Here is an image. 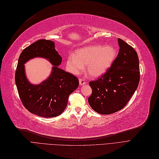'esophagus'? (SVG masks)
I'll return each mask as SVG.
<instances>
[{"label":"esophagus","instance_id":"obj_1","mask_svg":"<svg viewBox=\"0 0 159 159\" xmlns=\"http://www.w3.org/2000/svg\"><path fill=\"white\" fill-rule=\"evenodd\" d=\"M86 81L84 80V79H82V78H80L79 79V84H80V85H84V84H86Z\"/></svg>","mask_w":159,"mask_h":159}]
</instances>
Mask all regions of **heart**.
<instances>
[{"mask_svg": "<svg viewBox=\"0 0 159 159\" xmlns=\"http://www.w3.org/2000/svg\"><path fill=\"white\" fill-rule=\"evenodd\" d=\"M116 50L111 46L91 45L79 49L76 56L70 55L66 61V68L71 73L79 75L85 65L89 75L93 77L105 73L116 57Z\"/></svg>", "mask_w": 159, "mask_h": 159, "instance_id": "b5f03b06", "label": "heart"}]
</instances>
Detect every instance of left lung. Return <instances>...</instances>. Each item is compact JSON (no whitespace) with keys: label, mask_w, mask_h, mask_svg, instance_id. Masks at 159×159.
I'll use <instances>...</instances> for the list:
<instances>
[{"label":"left lung","mask_w":159,"mask_h":159,"mask_svg":"<svg viewBox=\"0 0 159 159\" xmlns=\"http://www.w3.org/2000/svg\"><path fill=\"white\" fill-rule=\"evenodd\" d=\"M119 53L106 72L90 81V106L100 114H111L127 105L136 90L140 79L139 62L136 51L118 39Z\"/></svg>","instance_id":"1"}]
</instances>
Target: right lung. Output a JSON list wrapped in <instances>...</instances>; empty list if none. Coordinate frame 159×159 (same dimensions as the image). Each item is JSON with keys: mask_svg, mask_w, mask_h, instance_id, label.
<instances>
[{"mask_svg": "<svg viewBox=\"0 0 159 159\" xmlns=\"http://www.w3.org/2000/svg\"><path fill=\"white\" fill-rule=\"evenodd\" d=\"M35 57L48 58L54 65L50 77L40 85L30 84L25 77L23 64ZM62 58L55 49L54 42L39 39L25 48L20 54L15 73V82L20 99L30 112L43 117L62 114L69 95L78 88L76 76L58 68Z\"/></svg>", "mask_w": 159, "mask_h": 159, "instance_id": "add662e5", "label": "right lung"}]
</instances>
